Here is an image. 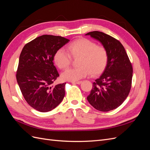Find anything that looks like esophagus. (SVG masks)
I'll use <instances>...</instances> for the list:
<instances>
[{"instance_id":"1","label":"esophagus","mask_w":150,"mask_h":150,"mask_svg":"<svg viewBox=\"0 0 150 150\" xmlns=\"http://www.w3.org/2000/svg\"><path fill=\"white\" fill-rule=\"evenodd\" d=\"M71 83H72V84H79L81 83V81H71Z\"/></svg>"}]
</instances>
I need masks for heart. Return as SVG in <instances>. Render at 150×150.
Here are the masks:
<instances>
[{
  "label": "heart",
  "mask_w": 150,
  "mask_h": 150,
  "mask_svg": "<svg viewBox=\"0 0 150 150\" xmlns=\"http://www.w3.org/2000/svg\"><path fill=\"white\" fill-rule=\"evenodd\" d=\"M57 49L54 55V61L61 69H66L71 62L72 58L81 57L79 66L76 68H69L62 73V78L69 81H76L88 76L98 75L105 69L108 61L106 49L98 45L88 39L82 38L72 42L67 47Z\"/></svg>",
  "instance_id": "1"
}]
</instances>
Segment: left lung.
<instances>
[{
  "label": "left lung",
  "instance_id": "left-lung-1",
  "mask_svg": "<svg viewBox=\"0 0 150 150\" xmlns=\"http://www.w3.org/2000/svg\"><path fill=\"white\" fill-rule=\"evenodd\" d=\"M101 42L108 53V64L103 74L93 83L87 97L89 104L100 111L119 107L128 97L131 87L133 67L121 43L102 32L86 34Z\"/></svg>",
  "mask_w": 150,
  "mask_h": 150
}]
</instances>
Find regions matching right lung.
Instances as JSON below:
<instances>
[{
    "mask_svg": "<svg viewBox=\"0 0 150 150\" xmlns=\"http://www.w3.org/2000/svg\"><path fill=\"white\" fill-rule=\"evenodd\" d=\"M69 40L61 36L43 35L26 44L19 57L16 78L29 105L40 112L56 108L65 95L66 83L54 85L59 76L54 55Z\"/></svg>",
    "mask_w": 150,
    "mask_h": 150,
    "instance_id": "obj_1",
    "label": "right lung"
}]
</instances>
